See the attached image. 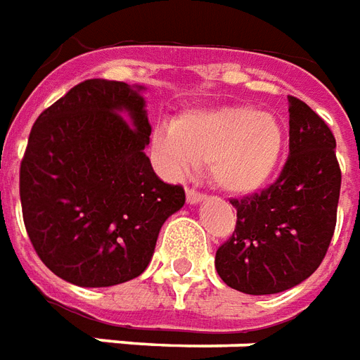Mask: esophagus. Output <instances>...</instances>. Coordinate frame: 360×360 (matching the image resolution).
<instances>
[{
	"label": "esophagus",
	"instance_id": "1",
	"mask_svg": "<svg viewBox=\"0 0 360 360\" xmlns=\"http://www.w3.org/2000/svg\"><path fill=\"white\" fill-rule=\"evenodd\" d=\"M204 198H206V196H204V194H200V193H196L194 188H188V191H187V202H188V204H200Z\"/></svg>",
	"mask_w": 360,
	"mask_h": 360
}]
</instances>
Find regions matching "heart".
<instances>
[{"label": "heart", "mask_w": 360, "mask_h": 360, "mask_svg": "<svg viewBox=\"0 0 360 360\" xmlns=\"http://www.w3.org/2000/svg\"><path fill=\"white\" fill-rule=\"evenodd\" d=\"M154 150L172 173L207 164L215 187L234 196L257 193L278 169L286 150L281 118L252 105L196 108L154 133Z\"/></svg>", "instance_id": "heart-1"}]
</instances>
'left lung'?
Returning a JSON list of instances; mask_svg holds the SVG:
<instances>
[{
  "label": "left lung",
  "mask_w": 360,
  "mask_h": 360,
  "mask_svg": "<svg viewBox=\"0 0 360 360\" xmlns=\"http://www.w3.org/2000/svg\"><path fill=\"white\" fill-rule=\"evenodd\" d=\"M290 154L278 179L262 193L233 198L236 227L215 254L231 288L278 294L315 273L336 229L342 172L336 139L303 101L288 97Z\"/></svg>",
  "instance_id": "1"
}]
</instances>
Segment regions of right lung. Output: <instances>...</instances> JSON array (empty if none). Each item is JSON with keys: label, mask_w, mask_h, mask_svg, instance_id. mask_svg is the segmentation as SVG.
<instances>
[{"label": "right lung", "mask_w": 360, "mask_h": 360, "mask_svg": "<svg viewBox=\"0 0 360 360\" xmlns=\"http://www.w3.org/2000/svg\"><path fill=\"white\" fill-rule=\"evenodd\" d=\"M141 85L85 79L39 114L20 162V204L39 259L105 288L139 276L185 191L154 173Z\"/></svg>", "instance_id": "1"}]
</instances>
